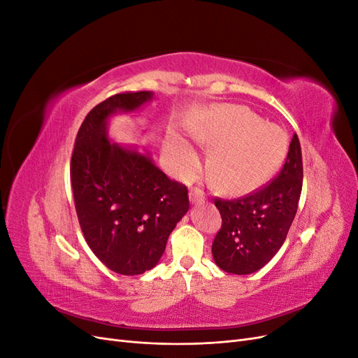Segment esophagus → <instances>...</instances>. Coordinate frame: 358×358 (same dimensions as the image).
<instances>
[{
	"label": "esophagus",
	"instance_id": "1",
	"mask_svg": "<svg viewBox=\"0 0 358 358\" xmlns=\"http://www.w3.org/2000/svg\"><path fill=\"white\" fill-rule=\"evenodd\" d=\"M189 201L192 204H203L204 203V192L201 189L194 188L189 191Z\"/></svg>",
	"mask_w": 358,
	"mask_h": 358
}]
</instances>
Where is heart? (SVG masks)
Wrapping results in <instances>:
<instances>
[{"mask_svg": "<svg viewBox=\"0 0 358 358\" xmlns=\"http://www.w3.org/2000/svg\"><path fill=\"white\" fill-rule=\"evenodd\" d=\"M191 138L212 145L208 173L213 185L229 194L251 192L282 166L288 137L280 127L267 124L243 106H213L200 109L185 124ZM164 152L180 175L199 167L194 148L179 134H169Z\"/></svg>", "mask_w": 358, "mask_h": 358, "instance_id": "b5f03b06", "label": "heart"}]
</instances>
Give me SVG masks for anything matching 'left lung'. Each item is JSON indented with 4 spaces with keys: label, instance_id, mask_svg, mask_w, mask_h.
<instances>
[{
    "label": "left lung",
    "instance_id": "1",
    "mask_svg": "<svg viewBox=\"0 0 358 358\" xmlns=\"http://www.w3.org/2000/svg\"><path fill=\"white\" fill-rule=\"evenodd\" d=\"M301 185V148L294 134L282 170L267 187L243 199L215 200L222 218L212 245L216 266L234 275H249L264 267L285 242Z\"/></svg>",
    "mask_w": 358,
    "mask_h": 358
}]
</instances>
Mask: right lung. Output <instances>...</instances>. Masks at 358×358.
I'll return each instance as SVG.
<instances>
[{
  "label": "right lung",
  "mask_w": 358,
  "mask_h": 358,
  "mask_svg": "<svg viewBox=\"0 0 358 358\" xmlns=\"http://www.w3.org/2000/svg\"><path fill=\"white\" fill-rule=\"evenodd\" d=\"M152 91L116 94L86 115L71 157V187L85 241L115 273L134 276L154 268L170 233L189 209L188 189L170 180L137 146L109 137L117 113H136Z\"/></svg>",
  "instance_id": "right-lung-1"
}]
</instances>
